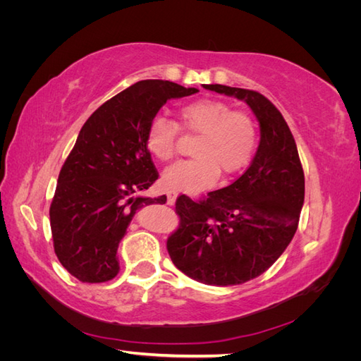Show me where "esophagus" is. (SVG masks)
<instances>
[{
	"label": "esophagus",
	"instance_id": "esophagus-1",
	"mask_svg": "<svg viewBox=\"0 0 361 361\" xmlns=\"http://www.w3.org/2000/svg\"><path fill=\"white\" fill-rule=\"evenodd\" d=\"M176 192H174V191H169L167 192V203L169 204H173L174 203V200H176Z\"/></svg>",
	"mask_w": 361,
	"mask_h": 361
}]
</instances>
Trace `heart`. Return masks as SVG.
<instances>
[{"instance_id":"obj_1","label":"heart","mask_w":361,"mask_h":361,"mask_svg":"<svg viewBox=\"0 0 361 361\" xmlns=\"http://www.w3.org/2000/svg\"><path fill=\"white\" fill-rule=\"evenodd\" d=\"M179 126L191 135H200L192 147L194 159L180 161L162 174V187L170 191L197 194L211 188L223 174L244 169L255 154L257 129L253 117L232 110L227 102L199 99L179 108ZM179 126L158 116L147 126L146 146L159 162L176 155Z\"/></svg>"}]
</instances>
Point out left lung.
Returning <instances> with one entry per match:
<instances>
[{
  "label": "left lung",
  "mask_w": 361,
  "mask_h": 361,
  "mask_svg": "<svg viewBox=\"0 0 361 361\" xmlns=\"http://www.w3.org/2000/svg\"><path fill=\"white\" fill-rule=\"evenodd\" d=\"M204 89L245 101L260 125L250 167L227 187L194 202L179 195V226L167 239L173 264L214 286L241 285L267 271L297 232L304 170L290 129L268 97L221 84Z\"/></svg>",
  "instance_id": "8db88e82"
}]
</instances>
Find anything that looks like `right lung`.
Segmentation results:
<instances>
[{
  "label": "right lung",
  "instance_id": "obj_1",
  "mask_svg": "<svg viewBox=\"0 0 361 361\" xmlns=\"http://www.w3.org/2000/svg\"><path fill=\"white\" fill-rule=\"evenodd\" d=\"M197 92L171 81H138L87 118L49 207L54 251L71 276L104 283L118 274L117 247L135 211L167 200L137 195L159 176L146 146L147 126L169 99Z\"/></svg>",
  "mask_w": 361,
  "mask_h": 361
}]
</instances>
